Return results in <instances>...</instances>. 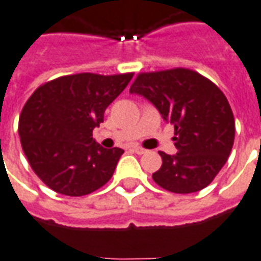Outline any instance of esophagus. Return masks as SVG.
Here are the masks:
<instances>
[{
  "label": "esophagus",
  "instance_id": "esophagus-1",
  "mask_svg": "<svg viewBox=\"0 0 261 261\" xmlns=\"http://www.w3.org/2000/svg\"><path fill=\"white\" fill-rule=\"evenodd\" d=\"M132 150H134L135 153H138V154H143V153H146V149H143V148H141V146H138V145H134V146H132Z\"/></svg>",
  "mask_w": 261,
  "mask_h": 261
}]
</instances>
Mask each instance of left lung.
Wrapping results in <instances>:
<instances>
[{"instance_id": "1", "label": "left lung", "mask_w": 261, "mask_h": 261, "mask_svg": "<svg viewBox=\"0 0 261 261\" xmlns=\"http://www.w3.org/2000/svg\"><path fill=\"white\" fill-rule=\"evenodd\" d=\"M149 99L175 126L176 154L159 152L152 177L172 193H193L213 182L234 142V116L216 84L188 68L141 72L129 89Z\"/></svg>"}]
</instances>
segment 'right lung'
<instances>
[{"label": "right lung", "instance_id": "right-lung-1", "mask_svg": "<svg viewBox=\"0 0 261 261\" xmlns=\"http://www.w3.org/2000/svg\"><path fill=\"white\" fill-rule=\"evenodd\" d=\"M132 76L65 75L38 86L27 100L18 123L21 146L35 175L54 192L78 197L109 182L123 150L102 148L92 132Z\"/></svg>", "mask_w": 261, "mask_h": 261}]
</instances>
